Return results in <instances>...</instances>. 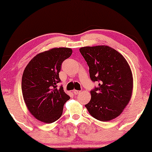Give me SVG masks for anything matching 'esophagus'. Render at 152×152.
Wrapping results in <instances>:
<instances>
[{"label": "esophagus", "mask_w": 152, "mask_h": 152, "mask_svg": "<svg viewBox=\"0 0 152 152\" xmlns=\"http://www.w3.org/2000/svg\"><path fill=\"white\" fill-rule=\"evenodd\" d=\"M74 91V94H80V92H81V91L80 90H74L73 91Z\"/></svg>", "instance_id": "34e87169"}]
</instances>
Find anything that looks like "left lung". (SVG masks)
I'll list each match as a JSON object with an SVG mask.
<instances>
[{"label": "left lung", "instance_id": "obj_1", "mask_svg": "<svg viewBox=\"0 0 152 152\" xmlns=\"http://www.w3.org/2000/svg\"><path fill=\"white\" fill-rule=\"evenodd\" d=\"M80 52L89 66L91 80L98 83L91 90V100L85 107L98 121L116 118L132 97L133 78L127 61L105 45L83 47Z\"/></svg>", "mask_w": 152, "mask_h": 152}]
</instances>
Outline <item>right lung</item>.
I'll return each mask as SVG.
<instances>
[{"mask_svg":"<svg viewBox=\"0 0 152 152\" xmlns=\"http://www.w3.org/2000/svg\"><path fill=\"white\" fill-rule=\"evenodd\" d=\"M72 54L70 48H54L34 56L22 77V92L26 106L36 119L45 123L57 121L69 96L58 88L63 62Z\"/></svg>","mask_w":152,"mask_h":152,"instance_id":"obj_1","label":"right lung"}]
</instances>
